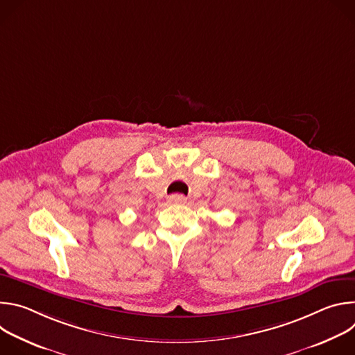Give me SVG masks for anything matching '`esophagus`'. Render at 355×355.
I'll return each mask as SVG.
<instances>
[{
  "instance_id": "1",
  "label": "esophagus",
  "mask_w": 355,
  "mask_h": 355,
  "mask_svg": "<svg viewBox=\"0 0 355 355\" xmlns=\"http://www.w3.org/2000/svg\"><path fill=\"white\" fill-rule=\"evenodd\" d=\"M187 198L181 193H173L168 196V202L170 204H175V205H181V204H185Z\"/></svg>"
}]
</instances>
